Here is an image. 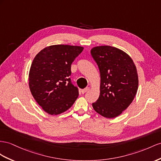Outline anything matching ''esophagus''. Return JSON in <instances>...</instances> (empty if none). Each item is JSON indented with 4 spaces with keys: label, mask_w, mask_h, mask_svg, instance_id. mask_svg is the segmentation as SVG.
Here are the masks:
<instances>
[{
    "label": "esophagus",
    "mask_w": 161,
    "mask_h": 161,
    "mask_svg": "<svg viewBox=\"0 0 161 161\" xmlns=\"http://www.w3.org/2000/svg\"><path fill=\"white\" fill-rule=\"evenodd\" d=\"M89 90H90V87H86V88H85L81 90V92L83 93V94H84V93H86V92H88Z\"/></svg>",
    "instance_id": "34e87169"
}]
</instances>
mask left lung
Masks as SVG:
<instances>
[{"instance_id":"obj_1","label":"left lung","mask_w":161,"mask_h":161,"mask_svg":"<svg viewBox=\"0 0 161 161\" xmlns=\"http://www.w3.org/2000/svg\"><path fill=\"white\" fill-rule=\"evenodd\" d=\"M99 69L100 95L92 103L93 109L107 118L120 115L129 107L137 94V69L129 54L109 46H97L90 50Z\"/></svg>"}]
</instances>
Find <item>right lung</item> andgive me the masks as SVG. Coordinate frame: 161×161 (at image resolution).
<instances>
[{
	"instance_id": "obj_1",
	"label": "right lung",
	"mask_w": 161,
	"mask_h": 161,
	"mask_svg": "<svg viewBox=\"0 0 161 161\" xmlns=\"http://www.w3.org/2000/svg\"><path fill=\"white\" fill-rule=\"evenodd\" d=\"M81 46L53 45L41 50L28 75L32 97L45 112L58 115L68 110L79 95L71 82V66L83 51Z\"/></svg>"
}]
</instances>
